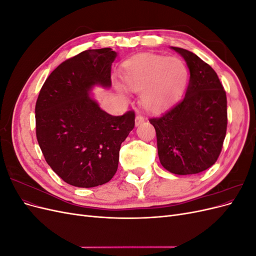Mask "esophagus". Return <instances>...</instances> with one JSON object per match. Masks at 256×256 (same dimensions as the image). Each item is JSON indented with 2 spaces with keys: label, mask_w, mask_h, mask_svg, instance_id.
<instances>
[{
  "label": "esophagus",
  "mask_w": 256,
  "mask_h": 256,
  "mask_svg": "<svg viewBox=\"0 0 256 256\" xmlns=\"http://www.w3.org/2000/svg\"><path fill=\"white\" fill-rule=\"evenodd\" d=\"M145 122V118L141 115H138L136 118V126H140L142 124Z\"/></svg>",
  "instance_id": "34e87169"
}]
</instances>
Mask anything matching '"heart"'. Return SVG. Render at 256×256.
<instances>
[{
  "label": "heart",
  "instance_id": "heart-1",
  "mask_svg": "<svg viewBox=\"0 0 256 256\" xmlns=\"http://www.w3.org/2000/svg\"><path fill=\"white\" fill-rule=\"evenodd\" d=\"M122 79L130 90L142 92L141 102L147 111L158 113L182 94L188 69L180 58L142 56L127 62Z\"/></svg>",
  "mask_w": 256,
  "mask_h": 256
}]
</instances>
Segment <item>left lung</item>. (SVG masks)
I'll list each match as a JSON object with an SVG mask.
<instances>
[{"instance_id":"8db88e82","label":"left lung","mask_w":256,"mask_h":256,"mask_svg":"<svg viewBox=\"0 0 256 256\" xmlns=\"http://www.w3.org/2000/svg\"><path fill=\"white\" fill-rule=\"evenodd\" d=\"M187 63L190 80L184 97L150 118L156 129L160 164L176 175L198 174L218 159L226 134V94L216 72L196 54L171 47Z\"/></svg>"}]
</instances>
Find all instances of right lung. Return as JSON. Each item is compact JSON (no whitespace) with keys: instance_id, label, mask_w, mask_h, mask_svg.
Returning a JSON list of instances; mask_svg holds the SVG:
<instances>
[{"instance_id":"right-lung-1","label":"right lung","mask_w":256,"mask_h":256,"mask_svg":"<svg viewBox=\"0 0 256 256\" xmlns=\"http://www.w3.org/2000/svg\"><path fill=\"white\" fill-rule=\"evenodd\" d=\"M111 48L85 50L63 62L44 83L35 106L36 136L50 168L79 188L102 186L118 171L120 144L134 127V112H104L95 85L111 88Z\"/></svg>"}]
</instances>
